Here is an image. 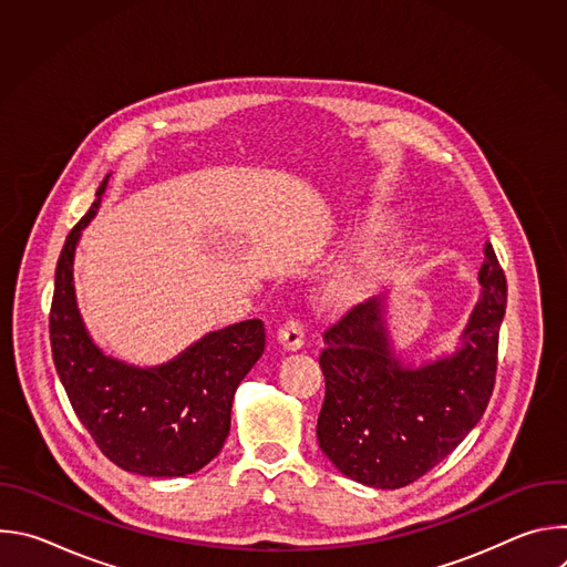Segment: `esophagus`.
Instances as JSON below:
<instances>
[{
	"label": "esophagus",
	"mask_w": 567,
	"mask_h": 567,
	"mask_svg": "<svg viewBox=\"0 0 567 567\" xmlns=\"http://www.w3.org/2000/svg\"><path fill=\"white\" fill-rule=\"evenodd\" d=\"M278 341L285 350L293 352V350H300L302 343H305V328L302 322L298 318H287L282 322V328L278 330Z\"/></svg>",
	"instance_id": "obj_1"
}]
</instances>
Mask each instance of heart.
I'll return each instance as SVG.
<instances>
[{
    "mask_svg": "<svg viewBox=\"0 0 567 567\" xmlns=\"http://www.w3.org/2000/svg\"><path fill=\"white\" fill-rule=\"evenodd\" d=\"M377 260H379L377 251H368V254H365V256L359 260V267H357V278H361V276L370 274V271H372V267L377 265Z\"/></svg>",
    "mask_w": 567,
    "mask_h": 567,
    "instance_id": "obj_1",
    "label": "heart"
}]
</instances>
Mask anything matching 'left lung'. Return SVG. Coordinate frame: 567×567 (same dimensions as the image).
<instances>
[{
    "mask_svg": "<svg viewBox=\"0 0 567 567\" xmlns=\"http://www.w3.org/2000/svg\"><path fill=\"white\" fill-rule=\"evenodd\" d=\"M482 296L451 359L401 368L390 354L381 298L348 309L322 334L326 399L316 424L334 466L377 489H399L437 466L480 422L496 383L507 278L484 245Z\"/></svg>",
    "mask_w": 567,
    "mask_h": 567,
    "instance_id": "1",
    "label": "left lung"
}]
</instances>
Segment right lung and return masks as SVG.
Segmentation results:
<instances>
[{
    "instance_id": "add662e5",
    "label": "right lung",
    "mask_w": 567,
    "mask_h": 567,
    "mask_svg": "<svg viewBox=\"0 0 567 567\" xmlns=\"http://www.w3.org/2000/svg\"><path fill=\"white\" fill-rule=\"evenodd\" d=\"M96 202L66 235L55 267L49 311L51 352L78 420L121 468L173 477L206 466L230 429L233 394L265 352L262 320L210 332L175 361L138 370L105 357L87 337L73 293V251Z\"/></svg>"
}]
</instances>
